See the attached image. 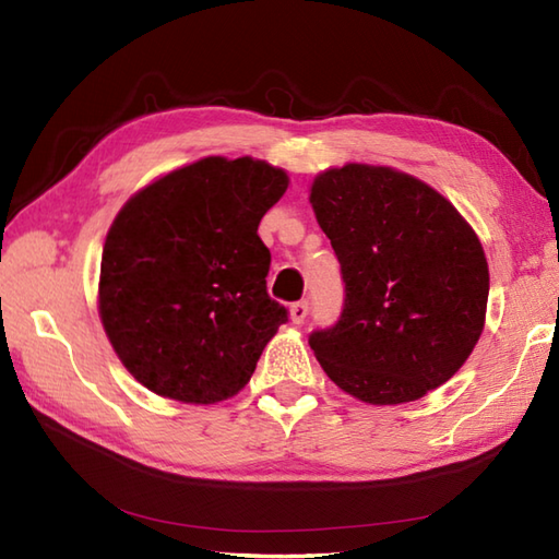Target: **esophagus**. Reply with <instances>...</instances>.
Here are the masks:
<instances>
[{"instance_id":"esophagus-1","label":"esophagus","mask_w":559,"mask_h":559,"mask_svg":"<svg viewBox=\"0 0 559 559\" xmlns=\"http://www.w3.org/2000/svg\"><path fill=\"white\" fill-rule=\"evenodd\" d=\"M307 314H310V305H307V300L290 305V319H293V324H302L305 319H307Z\"/></svg>"}]
</instances>
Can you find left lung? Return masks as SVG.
Returning <instances> with one entry per match:
<instances>
[{
    "label": "left lung",
    "instance_id": "8db88e82",
    "mask_svg": "<svg viewBox=\"0 0 559 559\" xmlns=\"http://www.w3.org/2000/svg\"><path fill=\"white\" fill-rule=\"evenodd\" d=\"M338 257V322L312 331L331 382L372 406L423 399L468 360L483 334L490 271L466 218L418 177L348 163L310 189Z\"/></svg>",
    "mask_w": 559,
    "mask_h": 559
}]
</instances>
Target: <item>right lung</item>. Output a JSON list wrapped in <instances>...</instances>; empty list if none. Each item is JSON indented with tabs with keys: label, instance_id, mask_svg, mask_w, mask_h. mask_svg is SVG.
Returning a JSON list of instances; mask_svg holds the SVG:
<instances>
[{
	"label": "right lung",
	"instance_id": "obj_1",
	"mask_svg": "<svg viewBox=\"0 0 559 559\" xmlns=\"http://www.w3.org/2000/svg\"><path fill=\"white\" fill-rule=\"evenodd\" d=\"M286 189V170L266 160L209 156L115 216L98 312L117 358L153 394L204 406L235 396L288 322L266 293L271 254L257 235Z\"/></svg>",
	"mask_w": 559,
	"mask_h": 559
}]
</instances>
